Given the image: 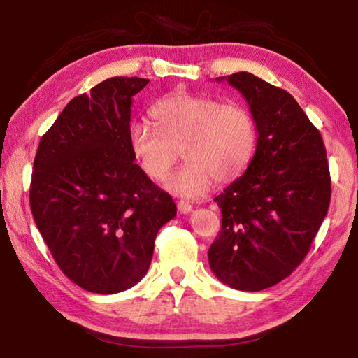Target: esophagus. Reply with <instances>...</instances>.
Here are the masks:
<instances>
[{
    "mask_svg": "<svg viewBox=\"0 0 358 358\" xmlns=\"http://www.w3.org/2000/svg\"><path fill=\"white\" fill-rule=\"evenodd\" d=\"M177 208H178V211H180L181 215H187V213H189V211L192 210V205L185 202V201H180V202L177 203Z\"/></svg>",
    "mask_w": 358,
    "mask_h": 358,
    "instance_id": "34e87169",
    "label": "esophagus"
}]
</instances>
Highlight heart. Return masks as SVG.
Masks as SVG:
<instances>
[{"instance_id": "b5f03b06", "label": "heart", "mask_w": 358, "mask_h": 358, "mask_svg": "<svg viewBox=\"0 0 358 358\" xmlns=\"http://www.w3.org/2000/svg\"><path fill=\"white\" fill-rule=\"evenodd\" d=\"M150 121H132L128 145L132 157L150 180L161 181L178 159L186 161L166 180V189L180 197H199L211 183L238 180L257 148V126L240 104L192 93H172L150 110Z\"/></svg>"}]
</instances>
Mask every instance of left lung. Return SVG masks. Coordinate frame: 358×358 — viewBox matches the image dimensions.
<instances>
[{
	"label": "left lung",
	"instance_id": "1",
	"mask_svg": "<svg viewBox=\"0 0 358 358\" xmlns=\"http://www.w3.org/2000/svg\"><path fill=\"white\" fill-rule=\"evenodd\" d=\"M226 80L250 104L259 137L248 171L215 197L222 226L208 262L224 284L257 292L310 251L330 205L329 161L322 136L286 90L250 72Z\"/></svg>",
	"mask_w": 358,
	"mask_h": 358
}]
</instances>
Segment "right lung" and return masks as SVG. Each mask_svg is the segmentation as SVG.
Here are the masks:
<instances>
[{
    "instance_id": "1",
    "label": "right lung",
    "mask_w": 358,
    "mask_h": 358,
    "mask_svg": "<svg viewBox=\"0 0 358 358\" xmlns=\"http://www.w3.org/2000/svg\"><path fill=\"white\" fill-rule=\"evenodd\" d=\"M148 78L112 77L72 99L42 136L29 207L57 265L93 294H117L147 275L155 238L177 207L128 145L132 96Z\"/></svg>"
}]
</instances>
